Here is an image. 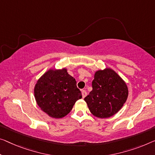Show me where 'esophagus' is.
Masks as SVG:
<instances>
[{
  "mask_svg": "<svg viewBox=\"0 0 155 155\" xmlns=\"http://www.w3.org/2000/svg\"><path fill=\"white\" fill-rule=\"evenodd\" d=\"M81 92H82V97H83V98L85 97H86V95H87V92H86V91H84V90H83V91H81Z\"/></svg>",
  "mask_w": 155,
  "mask_h": 155,
  "instance_id": "esophagus-1",
  "label": "esophagus"
}]
</instances>
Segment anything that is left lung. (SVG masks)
<instances>
[{
	"label": "left lung",
	"instance_id": "8db88e82",
	"mask_svg": "<svg viewBox=\"0 0 155 155\" xmlns=\"http://www.w3.org/2000/svg\"><path fill=\"white\" fill-rule=\"evenodd\" d=\"M92 86V91L84 100L91 114L100 118L115 115L127 99V85L112 69L97 71Z\"/></svg>",
	"mask_w": 155,
	"mask_h": 155
}]
</instances>
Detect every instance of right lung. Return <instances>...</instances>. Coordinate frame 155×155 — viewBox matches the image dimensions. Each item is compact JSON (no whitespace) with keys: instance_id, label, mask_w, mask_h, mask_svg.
Returning <instances> with one entry per match:
<instances>
[{"instance_id":"obj_1","label":"right lung","mask_w":155,"mask_h":155,"mask_svg":"<svg viewBox=\"0 0 155 155\" xmlns=\"http://www.w3.org/2000/svg\"><path fill=\"white\" fill-rule=\"evenodd\" d=\"M34 94L39 107L54 118L68 115L82 97L75 78L65 68L51 69L44 74L35 85Z\"/></svg>"}]
</instances>
